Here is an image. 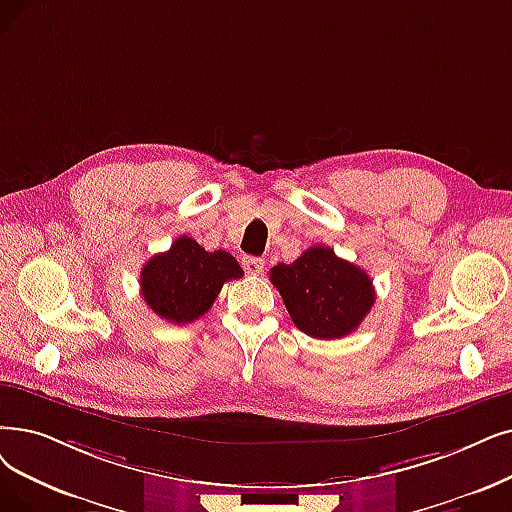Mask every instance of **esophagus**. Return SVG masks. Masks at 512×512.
<instances>
[{
    "label": "esophagus",
    "mask_w": 512,
    "mask_h": 512,
    "mask_svg": "<svg viewBox=\"0 0 512 512\" xmlns=\"http://www.w3.org/2000/svg\"><path fill=\"white\" fill-rule=\"evenodd\" d=\"M263 259H259V257H251V255H247V257H242V268H244V272L247 274H253V276H259L261 272H263Z\"/></svg>",
    "instance_id": "esophagus-1"
}]
</instances>
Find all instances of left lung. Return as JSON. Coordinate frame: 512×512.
<instances>
[{
    "mask_svg": "<svg viewBox=\"0 0 512 512\" xmlns=\"http://www.w3.org/2000/svg\"><path fill=\"white\" fill-rule=\"evenodd\" d=\"M270 280L295 326L314 339H341L362 324L374 305L370 276L330 247H309L293 263H278Z\"/></svg>",
    "mask_w": 512,
    "mask_h": 512,
    "instance_id": "8db88e82",
    "label": "left lung"
}]
</instances>
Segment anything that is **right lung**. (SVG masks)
I'll return each mask as SVG.
<instances>
[{
	"label": "right lung",
	"instance_id": "1",
	"mask_svg": "<svg viewBox=\"0 0 512 512\" xmlns=\"http://www.w3.org/2000/svg\"><path fill=\"white\" fill-rule=\"evenodd\" d=\"M242 268L228 251H205L190 236L154 255L140 274L146 305L171 324H190L205 316L228 280L242 278Z\"/></svg>",
	"mask_w": 512,
	"mask_h": 512
}]
</instances>
